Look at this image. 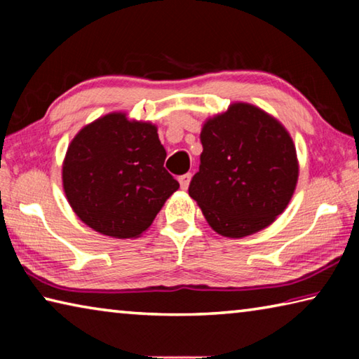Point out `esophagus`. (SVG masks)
I'll use <instances>...</instances> for the list:
<instances>
[{"label": "esophagus", "instance_id": "obj_1", "mask_svg": "<svg viewBox=\"0 0 359 359\" xmlns=\"http://www.w3.org/2000/svg\"><path fill=\"white\" fill-rule=\"evenodd\" d=\"M190 180H191V174H190V172L180 175V177H179V184H180L182 190H187L188 185H190Z\"/></svg>", "mask_w": 359, "mask_h": 359}]
</instances>
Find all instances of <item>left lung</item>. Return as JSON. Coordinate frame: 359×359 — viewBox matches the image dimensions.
<instances>
[{
	"label": "left lung",
	"instance_id": "1",
	"mask_svg": "<svg viewBox=\"0 0 359 359\" xmlns=\"http://www.w3.org/2000/svg\"><path fill=\"white\" fill-rule=\"evenodd\" d=\"M201 165L188 194L218 234L244 238L287 208L297 182L287 130L261 109L238 102L205 121Z\"/></svg>",
	"mask_w": 359,
	"mask_h": 359
}]
</instances>
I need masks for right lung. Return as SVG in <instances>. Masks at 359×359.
Returning a JSON list of instances; mask_svg holds the SVG:
<instances>
[{
    "instance_id": "add662e5",
    "label": "right lung",
    "mask_w": 359,
    "mask_h": 359,
    "mask_svg": "<svg viewBox=\"0 0 359 359\" xmlns=\"http://www.w3.org/2000/svg\"><path fill=\"white\" fill-rule=\"evenodd\" d=\"M165 160L154 125L128 121L125 114L104 115L79 131L66 151V198L98 233L137 238L179 188Z\"/></svg>"
}]
</instances>
